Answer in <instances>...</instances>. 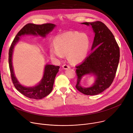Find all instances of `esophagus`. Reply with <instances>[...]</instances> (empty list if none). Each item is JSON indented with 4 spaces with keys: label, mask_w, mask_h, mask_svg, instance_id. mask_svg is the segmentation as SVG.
<instances>
[{
    "label": "esophagus",
    "mask_w": 133,
    "mask_h": 133,
    "mask_svg": "<svg viewBox=\"0 0 133 133\" xmlns=\"http://www.w3.org/2000/svg\"><path fill=\"white\" fill-rule=\"evenodd\" d=\"M62 67H63V69H64L65 70L70 68V66L69 65H67V64H64L63 66H62Z\"/></svg>",
    "instance_id": "esophagus-1"
}]
</instances>
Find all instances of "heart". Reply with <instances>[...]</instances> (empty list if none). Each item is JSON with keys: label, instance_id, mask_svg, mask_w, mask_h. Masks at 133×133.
<instances>
[{"label": "heart", "instance_id": "1", "mask_svg": "<svg viewBox=\"0 0 133 133\" xmlns=\"http://www.w3.org/2000/svg\"><path fill=\"white\" fill-rule=\"evenodd\" d=\"M55 46H51L50 52L52 57L63 58L68 54V59L74 63L84 61L89 52L91 41L85 33L68 32L58 35L54 40Z\"/></svg>", "mask_w": 133, "mask_h": 133}]
</instances>
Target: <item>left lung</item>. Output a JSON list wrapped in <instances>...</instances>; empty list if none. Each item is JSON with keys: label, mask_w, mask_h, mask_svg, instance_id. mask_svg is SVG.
<instances>
[{"label": "left lung", "mask_w": 133, "mask_h": 133, "mask_svg": "<svg viewBox=\"0 0 133 133\" xmlns=\"http://www.w3.org/2000/svg\"><path fill=\"white\" fill-rule=\"evenodd\" d=\"M82 24L91 26L95 36L92 52L81 64L76 66V88L85 95H97L112 84L119 64L120 49L113 34L102 22H83ZM87 74L94 75L95 83L90 87H82L80 84L81 79Z\"/></svg>", "instance_id": "obj_1"}]
</instances>
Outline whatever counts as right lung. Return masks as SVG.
<instances>
[{"label": "right lung", "mask_w": 133, "mask_h": 133, "mask_svg": "<svg viewBox=\"0 0 133 133\" xmlns=\"http://www.w3.org/2000/svg\"><path fill=\"white\" fill-rule=\"evenodd\" d=\"M56 25L52 23H44L42 25H35L28 23L23 27L15 36L13 40L9 54V63L11 78L16 89L25 96L34 99H41L48 96L52 91L55 78L59 71V66L46 64L44 67L43 77L38 84L34 87H26L21 85L15 76L12 65V55L14 46L20 40V37L25 35H40L45 37L46 35L55 27Z\"/></svg>", "instance_id": "right-lung-1"}]
</instances>
